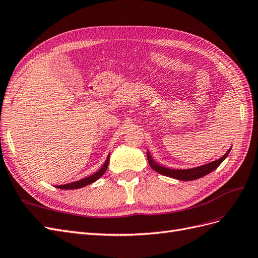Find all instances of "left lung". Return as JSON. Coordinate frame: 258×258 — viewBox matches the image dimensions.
I'll use <instances>...</instances> for the list:
<instances>
[{"label":"left lung","instance_id":"obj_1","mask_svg":"<svg viewBox=\"0 0 258 258\" xmlns=\"http://www.w3.org/2000/svg\"><path fill=\"white\" fill-rule=\"evenodd\" d=\"M230 150H231V148H229L227 153H226L223 156V157H221L220 159H217V160L212 161L210 163H207V165H204V166L192 168V169H186V170H176V169L166 168V167L158 165L157 162H155V160L152 158V156L150 155V153H148V152L146 153V156H147L148 163H150V166L152 167L153 170L156 171V172H158L162 175L169 176V177H172V178L181 179V181H192V179L200 178L202 176L209 174L210 172H212L213 170H215L226 159V157L228 156Z\"/></svg>","mask_w":258,"mask_h":258}]
</instances>
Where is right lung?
Masks as SVG:
<instances>
[{
  "instance_id": "obj_1",
  "label": "right lung",
  "mask_w": 258,
  "mask_h": 258,
  "mask_svg": "<svg viewBox=\"0 0 258 258\" xmlns=\"http://www.w3.org/2000/svg\"><path fill=\"white\" fill-rule=\"evenodd\" d=\"M108 161H110V156H107V159L105 160L103 167L101 168L98 172H96L95 174H92L88 177H85V178H82L80 179V181L77 182H73V183H69V184H64V185H58L57 187L58 188H61V189H77V188H82V187L84 186H87L93 182H96L98 178H100L101 176H102L105 171L107 169V166H108Z\"/></svg>"
}]
</instances>
